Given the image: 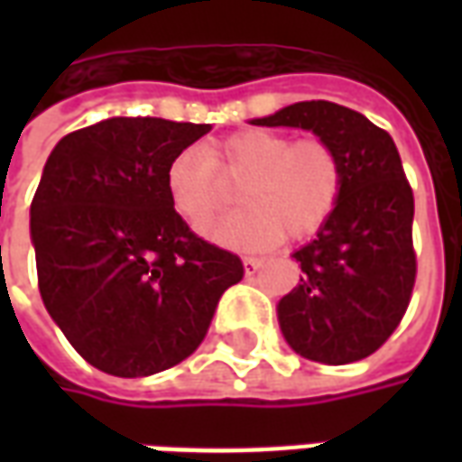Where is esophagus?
I'll return each instance as SVG.
<instances>
[{"mask_svg":"<svg viewBox=\"0 0 462 462\" xmlns=\"http://www.w3.org/2000/svg\"><path fill=\"white\" fill-rule=\"evenodd\" d=\"M242 264H245V274H247V277H252V274L260 270L264 262H262L260 257H245V260H242Z\"/></svg>","mask_w":462,"mask_h":462,"instance_id":"esophagus-1","label":"esophagus"}]
</instances>
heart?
Returning <instances> with one entry per match:
<instances>
[{
  "label": "heart",
  "mask_w": 462,
  "mask_h": 462,
  "mask_svg": "<svg viewBox=\"0 0 462 462\" xmlns=\"http://www.w3.org/2000/svg\"><path fill=\"white\" fill-rule=\"evenodd\" d=\"M222 180L241 182L242 210L215 222L208 240L230 250H264L282 237L304 240L337 210L344 192V161L321 138L294 141L284 133L242 131L225 141L175 152L165 168L172 212L192 230L217 215Z\"/></svg>",
  "instance_id": "heart-1"
}]
</instances>
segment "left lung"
<instances>
[{
    "label": "left lung",
    "mask_w": 462,
    "mask_h": 462,
    "mask_svg": "<svg viewBox=\"0 0 462 462\" xmlns=\"http://www.w3.org/2000/svg\"><path fill=\"white\" fill-rule=\"evenodd\" d=\"M254 125L304 128L344 161V192L317 237L294 252L300 284L277 304L300 356L341 366L371 356L396 331L416 284L413 190L396 143L366 116L331 101H301Z\"/></svg>",
    "instance_id": "obj_1"
}]
</instances>
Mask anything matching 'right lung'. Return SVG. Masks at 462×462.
Listing matches in <instances>:
<instances>
[{
  "mask_svg": "<svg viewBox=\"0 0 462 462\" xmlns=\"http://www.w3.org/2000/svg\"><path fill=\"white\" fill-rule=\"evenodd\" d=\"M210 123L106 118L56 143L32 200L46 311L104 374L151 376L200 346L245 267L172 212L165 168Z\"/></svg>",
  "mask_w": 462,
  "mask_h": 462,
  "instance_id": "1",
  "label": "right lung"
}]
</instances>
